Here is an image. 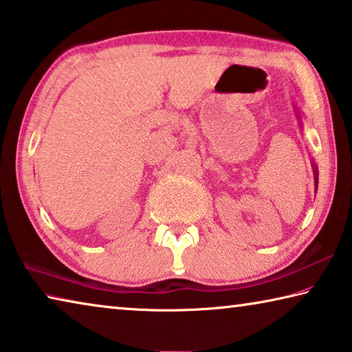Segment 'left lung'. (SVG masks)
Wrapping results in <instances>:
<instances>
[{
	"instance_id": "8db88e82",
	"label": "left lung",
	"mask_w": 352,
	"mask_h": 352,
	"mask_svg": "<svg viewBox=\"0 0 352 352\" xmlns=\"http://www.w3.org/2000/svg\"><path fill=\"white\" fill-rule=\"evenodd\" d=\"M314 171H315V182L318 184V171H316V166L314 165Z\"/></svg>"
}]
</instances>
